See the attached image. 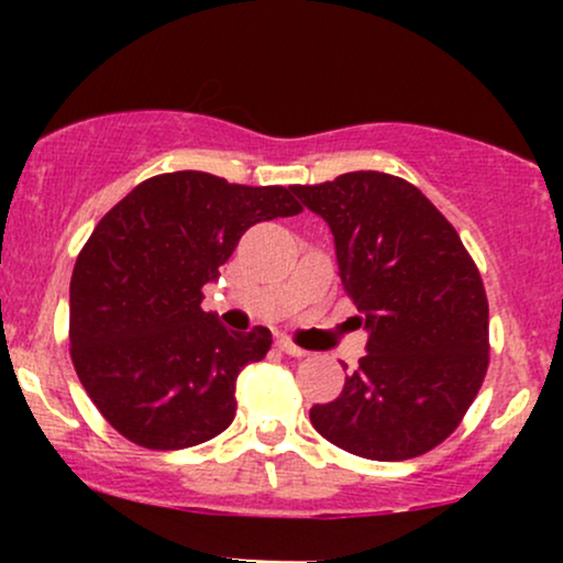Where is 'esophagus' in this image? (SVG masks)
I'll return each instance as SVG.
<instances>
[{"instance_id":"34e87169","label":"esophagus","mask_w":563,"mask_h":563,"mask_svg":"<svg viewBox=\"0 0 563 563\" xmlns=\"http://www.w3.org/2000/svg\"><path fill=\"white\" fill-rule=\"evenodd\" d=\"M277 349H280V352L290 354V357H303V354H307L301 346H296L294 341L286 339V335H280V339H277Z\"/></svg>"}]
</instances>
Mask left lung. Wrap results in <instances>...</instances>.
<instances>
[{"mask_svg": "<svg viewBox=\"0 0 563 563\" xmlns=\"http://www.w3.org/2000/svg\"><path fill=\"white\" fill-rule=\"evenodd\" d=\"M325 219L365 357L309 421L367 461H407L457 429L489 363V309L476 264L418 187L384 172H349L290 187Z\"/></svg>", "mask_w": 563, "mask_h": 563, "instance_id": "1", "label": "left lung"}]
</instances>
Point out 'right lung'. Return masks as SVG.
<instances>
[{"instance_id": "add662e5", "label": "right lung", "mask_w": 563, "mask_h": 563, "mask_svg": "<svg viewBox=\"0 0 563 563\" xmlns=\"http://www.w3.org/2000/svg\"><path fill=\"white\" fill-rule=\"evenodd\" d=\"M288 187L206 172L145 179L100 219L70 277V357L108 423L147 450L209 442L235 418V384L273 333L228 331L203 312L238 241L299 214Z\"/></svg>"}]
</instances>
